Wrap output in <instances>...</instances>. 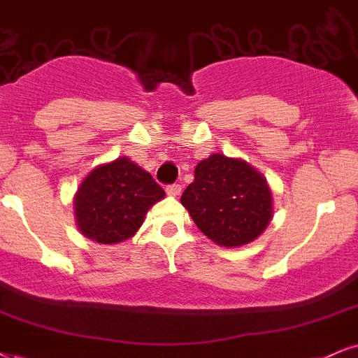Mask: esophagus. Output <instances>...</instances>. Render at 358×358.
<instances>
[{"label":"esophagus","mask_w":358,"mask_h":358,"mask_svg":"<svg viewBox=\"0 0 358 358\" xmlns=\"http://www.w3.org/2000/svg\"><path fill=\"white\" fill-rule=\"evenodd\" d=\"M180 191H182V187H180L179 184H171V186L166 187L167 196H171V197H178L179 194H180Z\"/></svg>","instance_id":"34e87169"}]
</instances>
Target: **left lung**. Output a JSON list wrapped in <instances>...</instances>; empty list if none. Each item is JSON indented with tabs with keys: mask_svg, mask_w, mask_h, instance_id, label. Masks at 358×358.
Segmentation results:
<instances>
[{
	"mask_svg": "<svg viewBox=\"0 0 358 358\" xmlns=\"http://www.w3.org/2000/svg\"><path fill=\"white\" fill-rule=\"evenodd\" d=\"M180 202L201 232L222 247L255 241L272 219L266 178L242 159L217 152L196 166Z\"/></svg>",
	"mask_w": 358,
	"mask_h": 358,
	"instance_id": "1",
	"label": "left lung"
}]
</instances>
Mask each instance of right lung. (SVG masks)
I'll return each instance as SVG.
<instances>
[{
    "mask_svg": "<svg viewBox=\"0 0 358 358\" xmlns=\"http://www.w3.org/2000/svg\"><path fill=\"white\" fill-rule=\"evenodd\" d=\"M166 196L152 176L127 157L94 167L74 196L79 231L99 244H117L138 232L148 210Z\"/></svg>",
    "mask_w": 358,
    "mask_h": 358,
    "instance_id": "1",
    "label": "right lung"
}]
</instances>
